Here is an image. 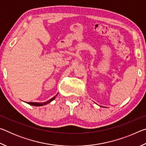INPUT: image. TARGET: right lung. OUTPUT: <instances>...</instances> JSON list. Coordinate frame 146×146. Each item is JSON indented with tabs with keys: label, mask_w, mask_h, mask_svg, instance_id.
Returning <instances> with one entry per match:
<instances>
[{
	"label": "right lung",
	"mask_w": 146,
	"mask_h": 146,
	"mask_svg": "<svg viewBox=\"0 0 146 146\" xmlns=\"http://www.w3.org/2000/svg\"><path fill=\"white\" fill-rule=\"evenodd\" d=\"M56 95H55V97L51 98L50 100H49L47 101V102H42V103H40V102H27L28 104L29 105H31V106H44V105H46L48 104V103H50L51 101H53L54 99H55V97H56Z\"/></svg>",
	"instance_id": "add662e5"
}]
</instances>
